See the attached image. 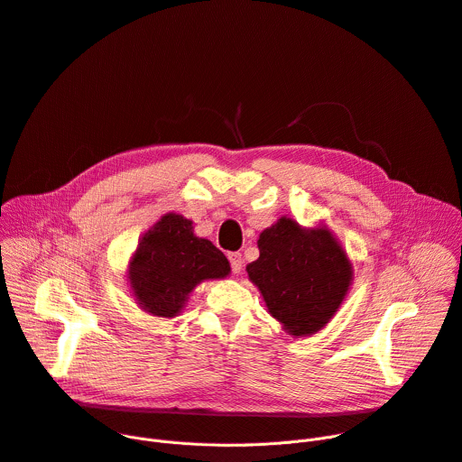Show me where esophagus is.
<instances>
[{"label":"esophagus","mask_w":462,"mask_h":462,"mask_svg":"<svg viewBox=\"0 0 462 462\" xmlns=\"http://www.w3.org/2000/svg\"><path fill=\"white\" fill-rule=\"evenodd\" d=\"M227 257H229V263H231V270H233V273H240V272H242V263H244L242 255H240V254H229Z\"/></svg>","instance_id":"1"}]
</instances>
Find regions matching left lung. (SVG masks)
Returning <instances> with one entry per match:
<instances>
[{"mask_svg":"<svg viewBox=\"0 0 462 462\" xmlns=\"http://www.w3.org/2000/svg\"><path fill=\"white\" fill-rule=\"evenodd\" d=\"M259 259L245 266L268 312L289 335L310 337L324 329L344 303L353 264L333 231L303 227L281 217L257 240Z\"/></svg>","mask_w":462,"mask_h":462,"instance_id":"8db88e82","label":"left lung"}]
</instances>
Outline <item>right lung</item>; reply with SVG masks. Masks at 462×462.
<instances>
[{"mask_svg": "<svg viewBox=\"0 0 462 462\" xmlns=\"http://www.w3.org/2000/svg\"><path fill=\"white\" fill-rule=\"evenodd\" d=\"M229 273L227 257L210 240L194 235L192 220L166 212L140 236L125 277L142 310L173 318L199 282Z\"/></svg>", "mask_w": 462, "mask_h": 462, "instance_id": "right-lung-1", "label": "right lung"}]
</instances>
